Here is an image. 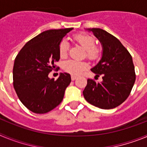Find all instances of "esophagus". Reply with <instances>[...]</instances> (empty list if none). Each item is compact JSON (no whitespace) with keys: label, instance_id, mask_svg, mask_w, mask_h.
Instances as JSON below:
<instances>
[{"label":"esophagus","instance_id":"34e87169","mask_svg":"<svg viewBox=\"0 0 147 147\" xmlns=\"http://www.w3.org/2000/svg\"><path fill=\"white\" fill-rule=\"evenodd\" d=\"M76 76H71V80H72V81H74V80H76Z\"/></svg>","mask_w":147,"mask_h":147}]
</instances>
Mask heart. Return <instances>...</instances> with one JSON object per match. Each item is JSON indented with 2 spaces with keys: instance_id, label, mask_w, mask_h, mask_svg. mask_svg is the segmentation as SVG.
Returning a JSON list of instances; mask_svg holds the SVG:
<instances>
[{
  "instance_id": "heart-1",
  "label": "heart",
  "mask_w": 147,
  "mask_h": 147,
  "mask_svg": "<svg viewBox=\"0 0 147 147\" xmlns=\"http://www.w3.org/2000/svg\"><path fill=\"white\" fill-rule=\"evenodd\" d=\"M74 40L82 47L85 49L86 57L90 60L96 61L99 59L102 54V50L98 46L95 45V40L92 36L86 34H77L74 36ZM69 45L66 40H62L59 44V54L61 57H66L68 52ZM88 65L86 62L67 60L62 65V68L65 72L74 76L80 75L82 71L86 70Z\"/></svg>"
}]
</instances>
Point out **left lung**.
I'll return each mask as SVG.
<instances>
[{
  "instance_id": "obj_1",
  "label": "left lung",
  "mask_w": 147,
  "mask_h": 147,
  "mask_svg": "<svg viewBox=\"0 0 147 147\" xmlns=\"http://www.w3.org/2000/svg\"><path fill=\"white\" fill-rule=\"evenodd\" d=\"M103 47L102 57L91 71L102 75V82L88 79L83 95L88 102L101 109H113L129 96L136 81L131 54L113 35L101 28L89 29Z\"/></svg>"
}]
</instances>
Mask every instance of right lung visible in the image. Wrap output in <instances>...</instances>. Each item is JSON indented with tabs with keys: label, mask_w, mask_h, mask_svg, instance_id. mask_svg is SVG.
<instances>
[{
	"label": "right lung",
	"mask_w": 147,
	"mask_h": 147,
	"mask_svg": "<svg viewBox=\"0 0 147 147\" xmlns=\"http://www.w3.org/2000/svg\"><path fill=\"white\" fill-rule=\"evenodd\" d=\"M72 29L45 31L29 40L15 57L13 86L20 102L34 113H46L57 107L71 83L69 74L61 73L57 80L49 79V74L60 58L59 42Z\"/></svg>",
	"instance_id": "add662e5"
}]
</instances>
